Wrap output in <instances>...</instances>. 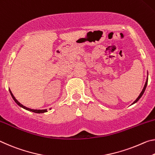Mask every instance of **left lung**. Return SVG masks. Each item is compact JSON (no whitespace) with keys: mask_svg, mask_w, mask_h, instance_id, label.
<instances>
[{"mask_svg":"<svg viewBox=\"0 0 155 155\" xmlns=\"http://www.w3.org/2000/svg\"><path fill=\"white\" fill-rule=\"evenodd\" d=\"M147 84H148V78H147V80H146V84H145V85H144V87H143V90H142V91L141 92V93H140V95H139V97L136 99V100L134 101V102L133 103V104H135V103H136L137 101L139 99L141 98V97L142 95H143V93H144V91H145V90H146V87H147Z\"/></svg>","mask_w":155,"mask_h":155,"instance_id":"obj_1","label":"left lung"}]
</instances>
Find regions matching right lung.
Returning a JSON list of instances; mask_svg holds the SVG:
<instances>
[{"label":"right lung","mask_w":155,"mask_h":155,"mask_svg":"<svg viewBox=\"0 0 155 155\" xmlns=\"http://www.w3.org/2000/svg\"><path fill=\"white\" fill-rule=\"evenodd\" d=\"M9 92H10V93H11L12 97V98L14 99V100L15 101V102H16L18 105L20 106V107H22V108H25V109H26V110H27L31 111V112H34V113H43L47 112V109H45V110H34V109H30V108H29L26 107V106H23L22 104H20V103L19 102V101H18V100H16V98H15V97L13 95V94H12V91H10V90H9Z\"/></svg>","instance_id":"right-lung-1"}]
</instances>
